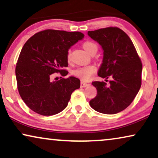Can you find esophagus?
<instances>
[{
	"mask_svg": "<svg viewBox=\"0 0 158 158\" xmlns=\"http://www.w3.org/2000/svg\"><path fill=\"white\" fill-rule=\"evenodd\" d=\"M88 85H89V84L83 82V81H81V84H80L81 87H87Z\"/></svg>",
	"mask_w": 158,
	"mask_h": 158,
	"instance_id": "34e87169",
	"label": "esophagus"
}]
</instances>
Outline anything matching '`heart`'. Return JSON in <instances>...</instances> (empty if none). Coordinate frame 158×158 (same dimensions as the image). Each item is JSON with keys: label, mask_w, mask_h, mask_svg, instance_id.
<instances>
[{"label": "heart", "mask_w": 158, "mask_h": 158, "mask_svg": "<svg viewBox=\"0 0 158 158\" xmlns=\"http://www.w3.org/2000/svg\"><path fill=\"white\" fill-rule=\"evenodd\" d=\"M83 48L85 50V51L89 53V55L96 53L98 50V47L94 42L92 41H87L83 43ZM67 58H68L69 61L71 60V53L69 52L68 56H67ZM95 69L92 66H87L80 67L75 69L73 71V74L79 79H81L82 81H88L91 78V77L93 74Z\"/></svg>", "instance_id": "obj_1"}]
</instances>
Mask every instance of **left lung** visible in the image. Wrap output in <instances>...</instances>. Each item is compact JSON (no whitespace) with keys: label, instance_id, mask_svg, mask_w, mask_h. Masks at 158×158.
<instances>
[{"label":"left lung","instance_id":"left-lung-1","mask_svg":"<svg viewBox=\"0 0 158 158\" xmlns=\"http://www.w3.org/2000/svg\"><path fill=\"white\" fill-rule=\"evenodd\" d=\"M103 50L99 77L113 78L110 85L94 81L98 94L89 101L94 110L115 114L127 108L141 87L142 64L129 37L118 27H107L87 32Z\"/></svg>","mask_w":158,"mask_h":158}]
</instances>
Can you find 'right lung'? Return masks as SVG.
Masks as SVG:
<instances>
[{
	"instance_id": "right-lung-1",
	"label": "right lung",
	"mask_w": 158,
	"mask_h": 158,
	"mask_svg": "<svg viewBox=\"0 0 158 158\" xmlns=\"http://www.w3.org/2000/svg\"><path fill=\"white\" fill-rule=\"evenodd\" d=\"M85 37L79 31L47 29L34 35L21 50L16 66L19 94L27 106L43 115H52L66 108L80 80L71 76L52 80L53 73L66 76L67 56L71 46Z\"/></svg>"
}]
</instances>
